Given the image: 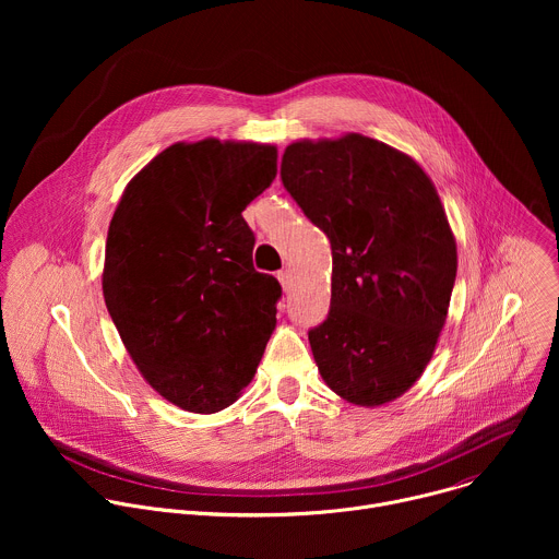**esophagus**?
<instances>
[{"label":"esophagus","instance_id":"34e87169","mask_svg":"<svg viewBox=\"0 0 559 559\" xmlns=\"http://www.w3.org/2000/svg\"><path fill=\"white\" fill-rule=\"evenodd\" d=\"M278 281H281V285H283L285 292H289L292 285H294V278H292V272H289V270H281V272H278Z\"/></svg>","mask_w":559,"mask_h":559}]
</instances>
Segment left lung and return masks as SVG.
I'll return each instance as SVG.
<instances>
[{"mask_svg":"<svg viewBox=\"0 0 559 559\" xmlns=\"http://www.w3.org/2000/svg\"><path fill=\"white\" fill-rule=\"evenodd\" d=\"M281 179L332 243V309L309 332L318 371L352 405L393 403L436 352L457 272L433 181L358 132L289 143Z\"/></svg>","mask_w":559,"mask_h":559,"instance_id":"1","label":"left lung"}]
</instances>
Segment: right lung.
I'll return each instance as SVG.
<instances>
[{
  "label": "right lung",
  "instance_id": "right-lung-1",
  "mask_svg": "<svg viewBox=\"0 0 559 559\" xmlns=\"http://www.w3.org/2000/svg\"><path fill=\"white\" fill-rule=\"evenodd\" d=\"M276 158L272 143H173L130 179L112 214L106 307L139 373L183 412L229 407L276 328L281 285L254 270L243 218Z\"/></svg>",
  "mask_w": 559,
  "mask_h": 559
}]
</instances>
